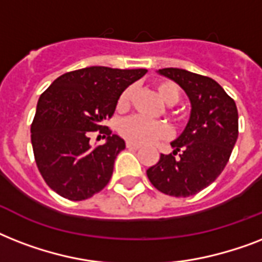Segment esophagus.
<instances>
[{
  "mask_svg": "<svg viewBox=\"0 0 262 262\" xmlns=\"http://www.w3.org/2000/svg\"><path fill=\"white\" fill-rule=\"evenodd\" d=\"M126 148H129V149H139L140 145L139 144H135V143H130V141H127Z\"/></svg>",
  "mask_w": 262,
  "mask_h": 262,
  "instance_id": "34e87169",
  "label": "esophagus"
}]
</instances>
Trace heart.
Masks as SVG:
<instances>
[{
    "label": "heart",
    "instance_id": "heart-1",
    "mask_svg": "<svg viewBox=\"0 0 262 262\" xmlns=\"http://www.w3.org/2000/svg\"><path fill=\"white\" fill-rule=\"evenodd\" d=\"M155 87L163 102H166L167 104L178 103L179 98H181V92H179L177 84L170 81V80H159V81H156ZM132 92H133V90L129 87L123 90L122 94L119 95L118 100H117V110L119 113H123L129 108ZM119 133L123 139L130 141V143L145 145V144L155 143L158 140L167 139L170 136V129L164 123L149 121V119L136 115V117L123 119L119 125Z\"/></svg>",
    "mask_w": 262,
    "mask_h": 262
}]
</instances>
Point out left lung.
Here are the masks:
<instances>
[{"instance_id": "8db88e82", "label": "left lung", "mask_w": 262, "mask_h": 262, "mask_svg": "<svg viewBox=\"0 0 262 262\" xmlns=\"http://www.w3.org/2000/svg\"><path fill=\"white\" fill-rule=\"evenodd\" d=\"M159 73L182 87L191 113L186 129L171 143L172 154H160L147 175L164 194L189 197L209 186L228 163L238 139V110L234 99L211 77L178 68Z\"/></svg>"}]
</instances>
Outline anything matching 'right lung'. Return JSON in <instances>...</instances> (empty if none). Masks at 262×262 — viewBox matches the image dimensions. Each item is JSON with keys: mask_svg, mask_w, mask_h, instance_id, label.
Listing matches in <instances>:
<instances>
[{"mask_svg": "<svg viewBox=\"0 0 262 262\" xmlns=\"http://www.w3.org/2000/svg\"><path fill=\"white\" fill-rule=\"evenodd\" d=\"M145 73L147 69L84 68L59 76L40 95L31 143L39 172L55 193L83 201L110 182L125 141L111 135L104 122L114 114L122 91ZM95 131L107 137L106 144L90 145Z\"/></svg>", "mask_w": 262, "mask_h": 262, "instance_id": "right-lung-1", "label": "right lung"}]
</instances>
